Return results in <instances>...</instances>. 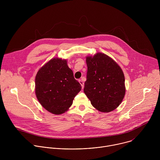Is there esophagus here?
<instances>
[{
    "label": "esophagus",
    "mask_w": 160,
    "mask_h": 160,
    "mask_svg": "<svg viewBox=\"0 0 160 160\" xmlns=\"http://www.w3.org/2000/svg\"><path fill=\"white\" fill-rule=\"evenodd\" d=\"M78 81H79L81 85H82V88H83V87H84V83H83V81L82 80H79Z\"/></svg>",
    "instance_id": "obj_1"
}]
</instances>
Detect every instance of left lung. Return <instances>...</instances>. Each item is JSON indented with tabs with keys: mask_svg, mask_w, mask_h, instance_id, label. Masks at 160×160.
I'll list each match as a JSON object with an SVG mask.
<instances>
[{
	"mask_svg": "<svg viewBox=\"0 0 160 160\" xmlns=\"http://www.w3.org/2000/svg\"><path fill=\"white\" fill-rule=\"evenodd\" d=\"M84 93L92 105L104 112L115 109L125 94V77L121 68L108 56L97 53L86 58Z\"/></svg>",
	"mask_w": 160,
	"mask_h": 160,
	"instance_id": "1",
	"label": "left lung"
}]
</instances>
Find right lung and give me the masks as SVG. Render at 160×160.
<instances>
[{
  "label": "right lung",
  "mask_w": 160,
  "mask_h": 160,
  "mask_svg": "<svg viewBox=\"0 0 160 160\" xmlns=\"http://www.w3.org/2000/svg\"><path fill=\"white\" fill-rule=\"evenodd\" d=\"M82 89L65 59L54 58L43 65L35 77V94L40 104L54 115L69 108Z\"/></svg>",
  "instance_id": "add662e5"
}]
</instances>
